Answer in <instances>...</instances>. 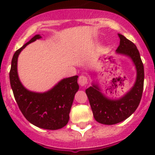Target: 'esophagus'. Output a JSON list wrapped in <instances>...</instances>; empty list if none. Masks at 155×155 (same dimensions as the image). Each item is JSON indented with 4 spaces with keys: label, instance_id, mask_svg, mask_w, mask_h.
<instances>
[{
    "label": "esophagus",
    "instance_id": "34e87169",
    "mask_svg": "<svg viewBox=\"0 0 155 155\" xmlns=\"http://www.w3.org/2000/svg\"><path fill=\"white\" fill-rule=\"evenodd\" d=\"M78 82L80 84V86H84L87 84V77L85 75H80L79 77V80Z\"/></svg>",
    "mask_w": 155,
    "mask_h": 155
}]
</instances>
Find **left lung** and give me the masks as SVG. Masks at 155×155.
Returning a JSON list of instances; mask_svg holds the SVG:
<instances>
[{
    "label": "left lung",
    "instance_id": "obj_1",
    "mask_svg": "<svg viewBox=\"0 0 155 155\" xmlns=\"http://www.w3.org/2000/svg\"><path fill=\"white\" fill-rule=\"evenodd\" d=\"M117 53L130 56L137 69V80L132 89L119 100H109L100 92L97 85L86 89L85 92L89 101L95 120L104 125H114L121 122L131 116L139 105L144 85V67L140 54L134 43L122 35Z\"/></svg>",
    "mask_w": 155,
    "mask_h": 155
}]
</instances>
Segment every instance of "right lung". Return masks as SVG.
I'll return each mask as SVG.
<instances>
[{
  "label": "right lung",
  "instance_id": "obj_1",
  "mask_svg": "<svg viewBox=\"0 0 155 155\" xmlns=\"http://www.w3.org/2000/svg\"><path fill=\"white\" fill-rule=\"evenodd\" d=\"M40 38V35H35L14 53L9 80L16 102L25 119L37 127L55 130L64 127L69 120L74 97L79 90L78 76L63 79L51 90L44 93L30 92L23 87L17 71L18 57L28 44Z\"/></svg>",
  "mask_w": 155,
  "mask_h": 155
}]
</instances>
